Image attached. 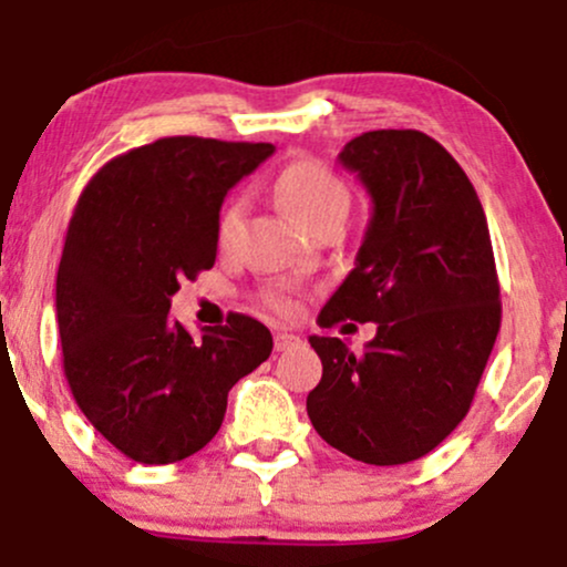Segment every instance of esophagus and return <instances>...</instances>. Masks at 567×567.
Instances as JSON below:
<instances>
[{
  "mask_svg": "<svg viewBox=\"0 0 567 567\" xmlns=\"http://www.w3.org/2000/svg\"><path fill=\"white\" fill-rule=\"evenodd\" d=\"M298 341H301V338L292 336V333H275V349L277 351H288V349L296 347Z\"/></svg>",
  "mask_w": 567,
  "mask_h": 567,
  "instance_id": "esophagus-1",
  "label": "esophagus"
}]
</instances>
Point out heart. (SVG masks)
<instances>
[{
    "label": "heart",
    "instance_id": "1",
    "mask_svg": "<svg viewBox=\"0 0 567 567\" xmlns=\"http://www.w3.org/2000/svg\"><path fill=\"white\" fill-rule=\"evenodd\" d=\"M275 192L279 205H282L303 229H311V226L320 224L324 218L347 216L349 210L347 186H343L333 173H328L322 165H317V162H292V165H288L279 173ZM243 199H231L229 205L220 210L216 229L220 247L234 245L239 229H243ZM277 303L282 306V309H288L285 301Z\"/></svg>",
    "mask_w": 567,
    "mask_h": 567
}]
</instances>
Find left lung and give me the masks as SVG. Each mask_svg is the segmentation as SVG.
Returning <instances> with one entry per match:
<instances>
[{
	"label": "left lung",
	"mask_w": 567,
	"mask_h": 567,
	"mask_svg": "<svg viewBox=\"0 0 567 567\" xmlns=\"http://www.w3.org/2000/svg\"><path fill=\"white\" fill-rule=\"evenodd\" d=\"M338 162L360 178L373 210L354 269L317 322H375V338L362 351L309 338L322 381L306 413L349 458L408 464L464 421L496 343L491 231L472 181L426 133H362Z\"/></svg>",
	"instance_id": "8db88e82"
}]
</instances>
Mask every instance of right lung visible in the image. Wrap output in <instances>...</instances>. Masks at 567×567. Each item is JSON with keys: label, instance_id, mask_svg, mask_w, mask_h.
Here are the masks:
<instances>
[{"label": "right lung", "instance_id": "right-lung-1", "mask_svg": "<svg viewBox=\"0 0 567 567\" xmlns=\"http://www.w3.org/2000/svg\"><path fill=\"white\" fill-rule=\"evenodd\" d=\"M271 143L159 138L114 157L80 194L55 279L63 373L76 405L138 464H175L224 424L226 396L271 354L266 324L229 315L194 338L181 279L213 269L218 213Z\"/></svg>", "mask_w": 567, "mask_h": 567}]
</instances>
